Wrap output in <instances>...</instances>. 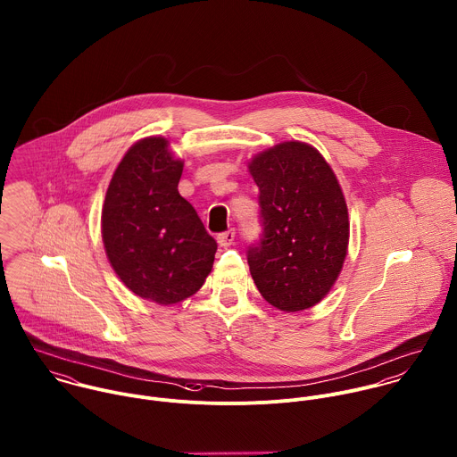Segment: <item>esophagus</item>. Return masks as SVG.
<instances>
[{"label":"esophagus","instance_id":"esophagus-1","mask_svg":"<svg viewBox=\"0 0 457 457\" xmlns=\"http://www.w3.org/2000/svg\"><path fill=\"white\" fill-rule=\"evenodd\" d=\"M217 240H219V244H220L222 247L233 245V244H235V229H228V231L220 233V235L217 237Z\"/></svg>","mask_w":457,"mask_h":457}]
</instances>
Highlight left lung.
I'll return each instance as SVG.
<instances>
[{
	"label": "left lung",
	"mask_w": 457,
	"mask_h": 457,
	"mask_svg": "<svg viewBox=\"0 0 457 457\" xmlns=\"http://www.w3.org/2000/svg\"><path fill=\"white\" fill-rule=\"evenodd\" d=\"M260 188L263 238L247 262L262 297L285 313L319 304L349 247V212L326 158L310 144H276L247 163Z\"/></svg>",
	"instance_id": "8db88e82"
}]
</instances>
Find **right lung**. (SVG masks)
I'll list each match as a JSON object with an SVG mask.
<instances>
[{"mask_svg":"<svg viewBox=\"0 0 457 457\" xmlns=\"http://www.w3.org/2000/svg\"><path fill=\"white\" fill-rule=\"evenodd\" d=\"M165 137L137 140L106 188L101 237L106 258L137 297L170 306L194 295L212 272L217 242L178 192L183 160Z\"/></svg>","mask_w":457,"mask_h":457,"instance_id":"obj_1","label":"right lung"}]
</instances>
